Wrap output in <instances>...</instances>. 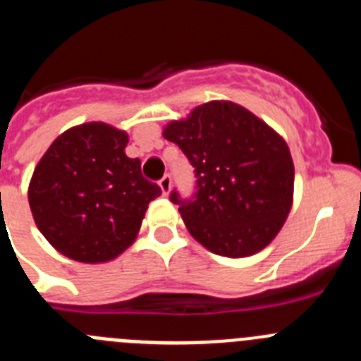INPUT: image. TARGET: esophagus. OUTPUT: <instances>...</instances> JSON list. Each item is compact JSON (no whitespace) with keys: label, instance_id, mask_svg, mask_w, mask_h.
<instances>
[{"label":"esophagus","instance_id":"1","mask_svg":"<svg viewBox=\"0 0 361 361\" xmlns=\"http://www.w3.org/2000/svg\"><path fill=\"white\" fill-rule=\"evenodd\" d=\"M159 188H161L162 195H164V197L170 195V190H171V178H170V175H164V177H162L161 180H159Z\"/></svg>","mask_w":361,"mask_h":361}]
</instances>
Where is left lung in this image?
Masks as SVG:
<instances>
[{
  "instance_id": "8db88e82",
  "label": "left lung",
  "mask_w": 361,
  "mask_h": 361,
  "mask_svg": "<svg viewBox=\"0 0 361 361\" xmlns=\"http://www.w3.org/2000/svg\"><path fill=\"white\" fill-rule=\"evenodd\" d=\"M195 168V200L180 204L188 231L215 255L251 257L286 224L295 193L288 142L253 111L209 101L162 130Z\"/></svg>"
}]
</instances>
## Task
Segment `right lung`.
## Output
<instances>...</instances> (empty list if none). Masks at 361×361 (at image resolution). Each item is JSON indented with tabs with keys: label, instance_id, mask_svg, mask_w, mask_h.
<instances>
[{
	"label": "right lung",
	"instance_id": "right-lung-1",
	"mask_svg": "<svg viewBox=\"0 0 361 361\" xmlns=\"http://www.w3.org/2000/svg\"><path fill=\"white\" fill-rule=\"evenodd\" d=\"M128 133L92 121L49 146L28 183L37 229L75 262H110L135 242L148 204L161 188L126 155Z\"/></svg>",
	"mask_w": 361,
	"mask_h": 361
}]
</instances>
